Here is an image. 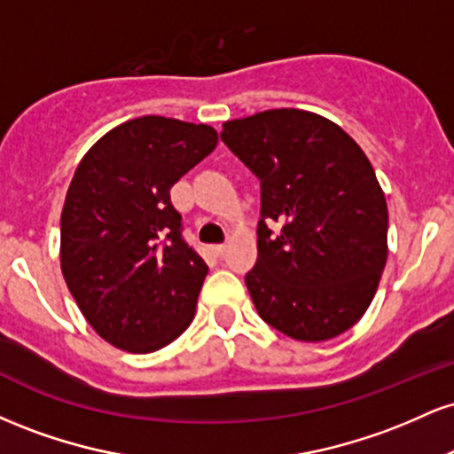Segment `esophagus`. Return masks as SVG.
<instances>
[{
	"label": "esophagus",
	"instance_id": "34e87169",
	"mask_svg": "<svg viewBox=\"0 0 454 454\" xmlns=\"http://www.w3.org/2000/svg\"><path fill=\"white\" fill-rule=\"evenodd\" d=\"M228 249V243H220V245H213V252H215V256H223Z\"/></svg>",
	"mask_w": 454,
	"mask_h": 454
}]
</instances>
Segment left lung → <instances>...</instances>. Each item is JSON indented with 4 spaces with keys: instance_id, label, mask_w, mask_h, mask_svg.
Instances as JSON below:
<instances>
[{
    "instance_id": "1",
    "label": "left lung",
    "mask_w": 454,
    "mask_h": 454,
    "mask_svg": "<svg viewBox=\"0 0 454 454\" xmlns=\"http://www.w3.org/2000/svg\"><path fill=\"white\" fill-rule=\"evenodd\" d=\"M222 128L260 179L258 260L245 275L260 317L296 341L341 335L372 305L388 258L387 198L372 161L337 123L299 108Z\"/></svg>"
}]
</instances>
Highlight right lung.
Wrapping results in <instances>:
<instances>
[{
    "label": "right lung",
    "mask_w": 454,
    "mask_h": 454,
    "mask_svg": "<svg viewBox=\"0 0 454 454\" xmlns=\"http://www.w3.org/2000/svg\"><path fill=\"white\" fill-rule=\"evenodd\" d=\"M205 123L145 114L113 128L76 166L61 211V273L93 331L149 354L194 320L209 267L181 237L170 187L215 149Z\"/></svg>",
    "instance_id": "obj_1"
}]
</instances>
